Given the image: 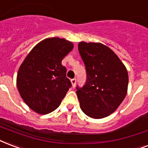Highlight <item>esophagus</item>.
Masks as SVG:
<instances>
[{"label": "esophagus", "mask_w": 148, "mask_h": 148, "mask_svg": "<svg viewBox=\"0 0 148 148\" xmlns=\"http://www.w3.org/2000/svg\"><path fill=\"white\" fill-rule=\"evenodd\" d=\"M71 84H72V86H73V88H74L75 85H76V78H73V79H71Z\"/></svg>", "instance_id": "obj_1"}]
</instances>
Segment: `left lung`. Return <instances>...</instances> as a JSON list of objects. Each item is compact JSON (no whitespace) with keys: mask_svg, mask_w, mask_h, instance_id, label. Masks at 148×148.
<instances>
[{"mask_svg":"<svg viewBox=\"0 0 148 148\" xmlns=\"http://www.w3.org/2000/svg\"><path fill=\"white\" fill-rule=\"evenodd\" d=\"M78 51L87 74L85 85L77 86L80 108L92 119H103L114 112L126 96L127 69L118 56L101 43L82 41Z\"/></svg>","mask_w":148,"mask_h":148,"instance_id":"8db88e82","label":"left lung"}]
</instances>
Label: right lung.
<instances>
[{"label":"right lung","mask_w":148,"mask_h":148,"mask_svg":"<svg viewBox=\"0 0 148 148\" xmlns=\"http://www.w3.org/2000/svg\"><path fill=\"white\" fill-rule=\"evenodd\" d=\"M73 48V43L63 38H46L25 58L18 71L16 85L31 110L47 114L60 106L71 87L62 60Z\"/></svg>","instance_id":"add662e5"}]
</instances>
